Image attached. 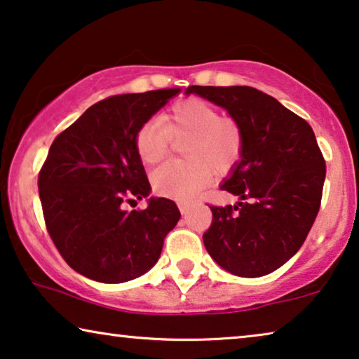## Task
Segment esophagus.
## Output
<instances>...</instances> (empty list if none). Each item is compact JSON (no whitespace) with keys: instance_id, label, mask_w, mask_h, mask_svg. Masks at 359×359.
Wrapping results in <instances>:
<instances>
[{"instance_id":"esophagus-1","label":"esophagus","mask_w":359,"mask_h":359,"mask_svg":"<svg viewBox=\"0 0 359 359\" xmlns=\"http://www.w3.org/2000/svg\"><path fill=\"white\" fill-rule=\"evenodd\" d=\"M190 208H191V205H190V203H187V201H179V210H180V213H182V215H187V213H189Z\"/></svg>"}]
</instances>
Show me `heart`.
Masks as SVG:
<instances>
[{
  "label": "heart",
  "instance_id": "obj_1",
  "mask_svg": "<svg viewBox=\"0 0 359 359\" xmlns=\"http://www.w3.org/2000/svg\"><path fill=\"white\" fill-rule=\"evenodd\" d=\"M189 140L184 158L190 163H169L151 175L158 195L190 200L208 184L211 169L226 172L241 159L244 130L239 120L219 115V110L201 99L180 100L163 115L143 123L135 136V148L144 165H156L169 154L170 141Z\"/></svg>",
  "mask_w": 359,
  "mask_h": 359
}]
</instances>
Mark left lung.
Instances as JSON below:
<instances>
[{
	"label": "left lung",
	"instance_id": "obj_1",
	"mask_svg": "<svg viewBox=\"0 0 359 359\" xmlns=\"http://www.w3.org/2000/svg\"><path fill=\"white\" fill-rule=\"evenodd\" d=\"M239 120L244 149L221 190L239 196L210 206L206 250L232 275L257 278L285 265L319 213L325 161L311 125L271 95L249 86H190Z\"/></svg>",
	"mask_w": 359,
	"mask_h": 359
}]
</instances>
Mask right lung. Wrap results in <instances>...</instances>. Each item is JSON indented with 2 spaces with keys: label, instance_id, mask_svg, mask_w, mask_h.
<instances>
[{
  "label": "right lung",
  "instance_id": "1",
  "mask_svg": "<svg viewBox=\"0 0 359 359\" xmlns=\"http://www.w3.org/2000/svg\"><path fill=\"white\" fill-rule=\"evenodd\" d=\"M180 89L112 95L90 105L50 146L39 172L45 226L65 262L86 278L123 283L146 273L177 224L172 200L127 203L151 191L136 131Z\"/></svg>",
  "mask_w": 359,
  "mask_h": 359
}]
</instances>
